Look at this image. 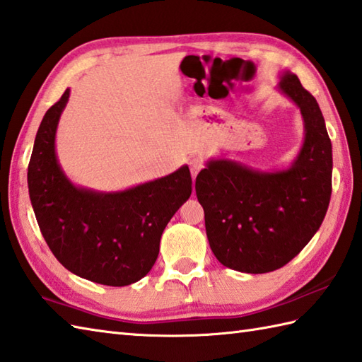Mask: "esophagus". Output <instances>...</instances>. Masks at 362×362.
I'll return each mask as SVG.
<instances>
[{"instance_id": "1", "label": "esophagus", "mask_w": 362, "mask_h": 362, "mask_svg": "<svg viewBox=\"0 0 362 362\" xmlns=\"http://www.w3.org/2000/svg\"><path fill=\"white\" fill-rule=\"evenodd\" d=\"M202 168H204V160L202 158L194 157V158L189 160V171H191V175H193V177H196Z\"/></svg>"}]
</instances>
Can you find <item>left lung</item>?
I'll return each instance as SVG.
<instances>
[{"mask_svg": "<svg viewBox=\"0 0 362 362\" xmlns=\"http://www.w3.org/2000/svg\"><path fill=\"white\" fill-rule=\"evenodd\" d=\"M279 88L303 117L305 141L294 163L264 173L210 160L196 177L214 257L245 274L272 272L297 257L319 230L332 197V141L316 98L289 71Z\"/></svg>", "mask_w": 362, "mask_h": 362, "instance_id": "8db88e82", "label": "left lung"}]
</instances>
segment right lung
Returning a JSON list of instances; mask_svg holds the SVG:
<instances>
[{
  "label": "right lung",
  "mask_w": 362,
  "mask_h": 362,
  "mask_svg": "<svg viewBox=\"0 0 362 362\" xmlns=\"http://www.w3.org/2000/svg\"><path fill=\"white\" fill-rule=\"evenodd\" d=\"M70 88L37 130L28 166L30 204L46 244L68 271L107 286H127L148 274L160 238L191 196L188 166L118 193L78 188L56 157V130Z\"/></svg>",
  "instance_id": "add662e5"
}]
</instances>
